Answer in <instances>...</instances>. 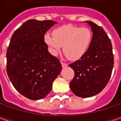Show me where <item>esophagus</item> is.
Masks as SVG:
<instances>
[{
  "instance_id": "34e87169",
  "label": "esophagus",
  "mask_w": 121,
  "mask_h": 121,
  "mask_svg": "<svg viewBox=\"0 0 121 121\" xmlns=\"http://www.w3.org/2000/svg\"><path fill=\"white\" fill-rule=\"evenodd\" d=\"M61 65H62V67H66L68 65L67 63H63V62H61Z\"/></svg>"
}]
</instances>
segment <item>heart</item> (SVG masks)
Wrapping results in <instances>:
<instances>
[{
    "mask_svg": "<svg viewBox=\"0 0 121 121\" xmlns=\"http://www.w3.org/2000/svg\"><path fill=\"white\" fill-rule=\"evenodd\" d=\"M91 37L89 28L68 25L55 29L52 36L45 35L44 42L53 55H56L63 46V53L68 58L77 60L88 50Z\"/></svg>",
    "mask_w": 121,
    "mask_h": 121,
    "instance_id": "heart-1",
    "label": "heart"
}]
</instances>
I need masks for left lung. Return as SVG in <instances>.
Segmentation results:
<instances>
[{
  "label": "left lung",
  "mask_w": 121,
  "mask_h": 121,
  "mask_svg": "<svg viewBox=\"0 0 121 121\" xmlns=\"http://www.w3.org/2000/svg\"><path fill=\"white\" fill-rule=\"evenodd\" d=\"M86 22L93 32L90 45L79 60L69 65L75 72L70 88L81 98L102 91L109 81L114 65L111 41L104 29L90 21Z\"/></svg>",
  "instance_id": "8db88e82"
}]
</instances>
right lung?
I'll return each mask as SVG.
<instances>
[{"mask_svg":"<svg viewBox=\"0 0 121 121\" xmlns=\"http://www.w3.org/2000/svg\"><path fill=\"white\" fill-rule=\"evenodd\" d=\"M56 22L30 19L12 35L7 51V72L21 95L33 100L44 98L61 71L56 57L50 54L44 34Z\"/></svg>","mask_w":121,"mask_h":121,"instance_id":"right-lung-1","label":"right lung"}]
</instances>
